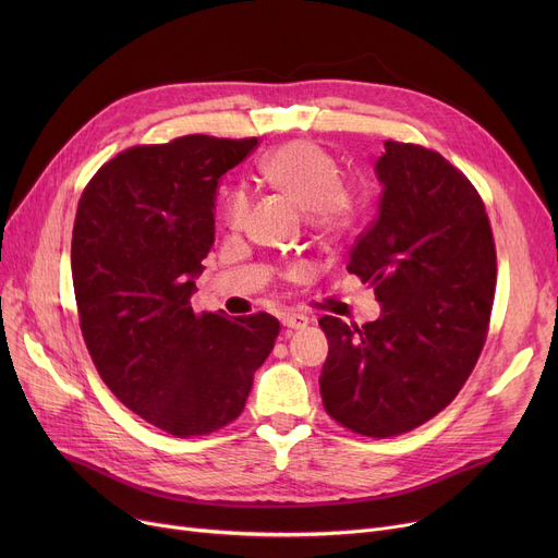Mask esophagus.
Here are the masks:
<instances>
[{
	"label": "esophagus",
	"instance_id": "esophagus-1",
	"mask_svg": "<svg viewBox=\"0 0 558 558\" xmlns=\"http://www.w3.org/2000/svg\"><path fill=\"white\" fill-rule=\"evenodd\" d=\"M280 320H282L284 328H291V330H303L310 324V318L305 314H296V312H284L280 316Z\"/></svg>",
	"mask_w": 558,
	"mask_h": 558
}]
</instances>
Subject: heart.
I'll use <instances>...</instances> for the list:
<instances>
[{"label": "heart", "mask_w": 558, "mask_h": 558, "mask_svg": "<svg viewBox=\"0 0 558 558\" xmlns=\"http://www.w3.org/2000/svg\"><path fill=\"white\" fill-rule=\"evenodd\" d=\"M262 179L303 213H312V223L324 230L343 228L353 215V192L341 181L339 162L324 146L296 140L287 142L259 162ZM251 210L248 190L238 185L226 194L223 221L240 230Z\"/></svg>", "instance_id": "b5f03b06"}]
</instances>
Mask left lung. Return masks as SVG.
<instances>
[{
    "instance_id": "8db88e82",
    "label": "left lung",
    "mask_w": 558,
    "mask_h": 558,
    "mask_svg": "<svg viewBox=\"0 0 558 558\" xmlns=\"http://www.w3.org/2000/svg\"><path fill=\"white\" fill-rule=\"evenodd\" d=\"M377 219L348 271L375 289L377 320L320 316L328 360L320 398L341 427L389 438L457 398L488 335L497 257L484 201L463 171L412 142H385Z\"/></svg>"
}]
</instances>
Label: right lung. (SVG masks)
Here are the masks:
<instances>
[{
  "label": "right lung",
  "mask_w": 558,
  "mask_h": 558,
  "mask_svg": "<svg viewBox=\"0 0 558 558\" xmlns=\"http://www.w3.org/2000/svg\"><path fill=\"white\" fill-rule=\"evenodd\" d=\"M257 137L183 135L137 144L85 185L72 230L81 335L124 407L167 434H213L244 412L274 350L267 312H194V276L215 242V190Z\"/></svg>",
  "instance_id": "add662e5"
}]
</instances>
